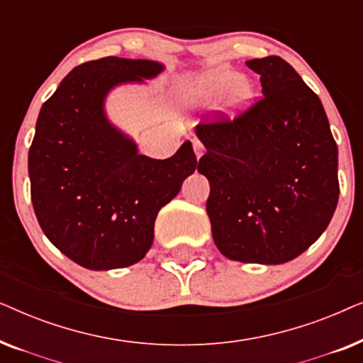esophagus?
Here are the masks:
<instances>
[{"label": "esophagus", "mask_w": 363, "mask_h": 363, "mask_svg": "<svg viewBox=\"0 0 363 363\" xmlns=\"http://www.w3.org/2000/svg\"><path fill=\"white\" fill-rule=\"evenodd\" d=\"M191 143H193V150H195L196 158H200L203 155V152H205V147H203V143L198 140V138H193Z\"/></svg>", "instance_id": "obj_1"}]
</instances>
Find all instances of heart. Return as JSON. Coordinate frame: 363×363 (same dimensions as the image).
<instances>
[{
	"instance_id": "b5f03b06",
	"label": "heart",
	"mask_w": 363,
	"mask_h": 363,
	"mask_svg": "<svg viewBox=\"0 0 363 363\" xmlns=\"http://www.w3.org/2000/svg\"><path fill=\"white\" fill-rule=\"evenodd\" d=\"M228 91H230L231 106L241 104L247 96H250V86H247L246 82L240 81V76L231 71H218L210 74V76L203 79L200 86H198L195 96L198 99L220 97Z\"/></svg>"
}]
</instances>
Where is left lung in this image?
<instances>
[{
  "mask_svg": "<svg viewBox=\"0 0 363 363\" xmlns=\"http://www.w3.org/2000/svg\"><path fill=\"white\" fill-rule=\"evenodd\" d=\"M262 96L235 117L196 125L206 147L198 172L210 182L213 240L230 259L281 264L329 226L339 201L337 143L317 94L279 56L246 61Z\"/></svg>",
  "mask_w": 363,
  "mask_h": 363,
  "instance_id": "1",
  "label": "left lung"
}]
</instances>
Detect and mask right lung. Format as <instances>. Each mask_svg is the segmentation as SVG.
<instances>
[{
    "label": "right lung",
    "mask_w": 363,
    "mask_h": 363,
    "mask_svg": "<svg viewBox=\"0 0 363 363\" xmlns=\"http://www.w3.org/2000/svg\"><path fill=\"white\" fill-rule=\"evenodd\" d=\"M162 69L155 61L113 56L84 62L39 112L28 155L34 213L48 240L87 269L140 261L160 208L198 167L190 140L155 160L140 155L104 116V97L113 86Z\"/></svg>",
    "instance_id": "right-lung-1"
}]
</instances>
